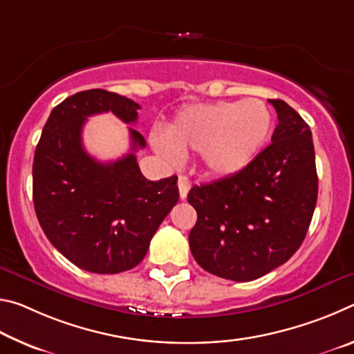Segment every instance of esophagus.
Segmentation results:
<instances>
[{"label":"esophagus","mask_w":354,"mask_h":354,"mask_svg":"<svg viewBox=\"0 0 354 354\" xmlns=\"http://www.w3.org/2000/svg\"><path fill=\"white\" fill-rule=\"evenodd\" d=\"M178 189H179V198H181V200L187 198V194H189V189H190L189 179L185 176H179L178 178Z\"/></svg>","instance_id":"34e87169"}]
</instances>
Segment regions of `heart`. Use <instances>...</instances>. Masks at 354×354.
Returning a JSON list of instances; mask_svg holds the SVG:
<instances>
[{"label":"heart","mask_w":354,"mask_h":354,"mask_svg":"<svg viewBox=\"0 0 354 354\" xmlns=\"http://www.w3.org/2000/svg\"><path fill=\"white\" fill-rule=\"evenodd\" d=\"M270 128V111L261 100L194 104L178 112L167 127L165 140L169 145L156 142V147L171 162L189 153H200L209 175L226 178L253 162Z\"/></svg>","instance_id":"1"}]
</instances>
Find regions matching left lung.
<instances>
[{
    "instance_id": "left-lung-1",
    "label": "left lung",
    "mask_w": 354,
    "mask_h": 354,
    "mask_svg": "<svg viewBox=\"0 0 354 354\" xmlns=\"http://www.w3.org/2000/svg\"><path fill=\"white\" fill-rule=\"evenodd\" d=\"M272 143L237 175L192 187L198 218L189 234L195 261L245 283L290 259L306 237L319 192L313 133L283 100Z\"/></svg>"
}]
</instances>
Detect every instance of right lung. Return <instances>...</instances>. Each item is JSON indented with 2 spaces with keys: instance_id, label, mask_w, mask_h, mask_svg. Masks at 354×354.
<instances>
[{
  "instance_id": "obj_1",
  "label": "right lung",
  "mask_w": 354,
  "mask_h": 354,
  "mask_svg": "<svg viewBox=\"0 0 354 354\" xmlns=\"http://www.w3.org/2000/svg\"><path fill=\"white\" fill-rule=\"evenodd\" d=\"M140 106L92 88L71 95L48 117L32 164V200L39 223L55 247L82 270L113 274L145 257L159 225L178 203V176L148 181L136 151L145 139L129 128L131 151L98 162L82 147L87 117L112 112L137 122Z\"/></svg>"
}]
</instances>
